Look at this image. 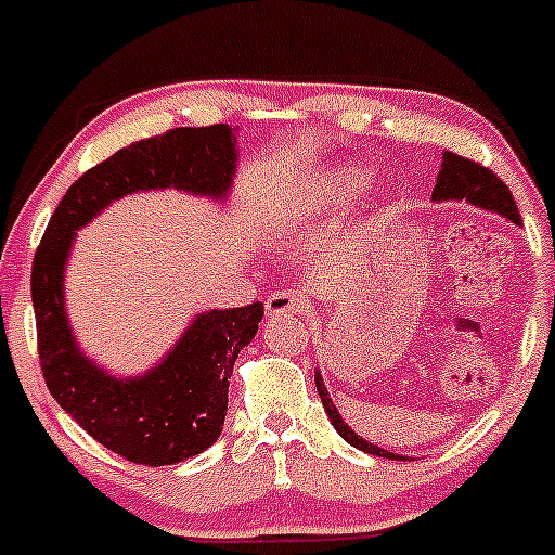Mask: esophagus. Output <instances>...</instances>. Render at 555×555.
Wrapping results in <instances>:
<instances>
[{"mask_svg": "<svg viewBox=\"0 0 555 555\" xmlns=\"http://www.w3.org/2000/svg\"><path fill=\"white\" fill-rule=\"evenodd\" d=\"M268 317L282 319V317H295V313L304 311V300L298 298L295 289H276V293L268 295L266 300Z\"/></svg>", "mask_w": 555, "mask_h": 555, "instance_id": "obj_1", "label": "esophagus"}]
</instances>
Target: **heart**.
Wrapping results in <instances>:
<instances>
[{
    "mask_svg": "<svg viewBox=\"0 0 555 555\" xmlns=\"http://www.w3.org/2000/svg\"><path fill=\"white\" fill-rule=\"evenodd\" d=\"M362 171L360 169H333L322 171L317 177H311L304 184V190L298 193L295 201V209L304 211H330L335 206L346 204L351 198L357 188L362 184Z\"/></svg>",
    "mask_w": 555,
    "mask_h": 555,
    "instance_id": "1",
    "label": "heart"
}]
</instances>
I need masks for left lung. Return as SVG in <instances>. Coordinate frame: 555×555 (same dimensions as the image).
I'll return each instance as SVG.
<instances>
[{
	"label": "left lung",
	"instance_id": "left-lung-1",
	"mask_svg": "<svg viewBox=\"0 0 555 555\" xmlns=\"http://www.w3.org/2000/svg\"><path fill=\"white\" fill-rule=\"evenodd\" d=\"M433 198L435 201H449V198L462 201V198H467L469 204H478V206H483V209L500 211V215H505L507 220H513L516 225H520L518 206H516V201H513V193L507 190V184L502 182V179L496 177L494 171L486 169L483 164H478V160L462 158V155L449 153V150L443 153V164H440L438 184H435V190H433ZM313 382H317L319 397H322V405H324V411H327L330 422H333L335 433H338L340 438L346 440V443H351L354 449H360V451L376 453V456L400 459V456H395L391 451L378 449V446L367 443V440H362L360 435L351 433V429L344 424V418H340V413L335 411L333 400L327 397V389L322 386V378H319V373L313 376Z\"/></svg>",
	"mask_w": 555,
	"mask_h": 555
}]
</instances>
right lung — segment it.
Wrapping results in <instances>:
<instances>
[{"mask_svg": "<svg viewBox=\"0 0 555 555\" xmlns=\"http://www.w3.org/2000/svg\"><path fill=\"white\" fill-rule=\"evenodd\" d=\"M233 169L236 139L222 122L139 139L66 190L35 251L31 304L44 384L93 440L133 464L164 467L217 443L225 424L228 378L238 351L255 338L262 304L201 313L153 373L117 382L93 367L72 340L61 293L66 251L77 228L120 195L173 184L220 198L231 188Z\"/></svg>", "mask_w": 555, "mask_h": 555, "instance_id": "1", "label": "right lung"}]
</instances>
